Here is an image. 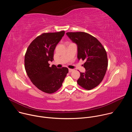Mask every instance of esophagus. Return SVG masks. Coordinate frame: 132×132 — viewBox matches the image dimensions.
I'll return each instance as SVG.
<instances>
[{
  "label": "esophagus",
  "mask_w": 132,
  "mask_h": 132,
  "mask_svg": "<svg viewBox=\"0 0 132 132\" xmlns=\"http://www.w3.org/2000/svg\"><path fill=\"white\" fill-rule=\"evenodd\" d=\"M73 71V69H69V72H72Z\"/></svg>",
  "instance_id": "esophagus-1"
}]
</instances>
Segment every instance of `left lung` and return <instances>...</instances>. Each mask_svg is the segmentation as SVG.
<instances>
[{
	"label": "left lung",
	"mask_w": 132,
	"mask_h": 132,
	"mask_svg": "<svg viewBox=\"0 0 132 132\" xmlns=\"http://www.w3.org/2000/svg\"><path fill=\"white\" fill-rule=\"evenodd\" d=\"M66 35L77 46L78 60L86 62L85 72H80L77 83L87 90L99 85L103 80L108 68L106 52L101 43L90 34L83 32H67Z\"/></svg>",
	"instance_id": "1"
}]
</instances>
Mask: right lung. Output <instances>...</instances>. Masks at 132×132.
<instances>
[{"label":"right lung","instance_id":"right-lung-1","mask_svg":"<svg viewBox=\"0 0 132 132\" xmlns=\"http://www.w3.org/2000/svg\"><path fill=\"white\" fill-rule=\"evenodd\" d=\"M65 34V31L43 33L29 46L24 57L25 69L34 85L47 93L58 90L68 72L66 67L50 66L54 60V50Z\"/></svg>","mask_w":132,"mask_h":132}]
</instances>
